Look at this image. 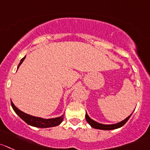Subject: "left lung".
Returning <instances> with one entry per match:
<instances>
[{
	"mask_svg": "<svg viewBox=\"0 0 150 150\" xmlns=\"http://www.w3.org/2000/svg\"><path fill=\"white\" fill-rule=\"evenodd\" d=\"M132 115V113L129 116H128L126 119H124L123 121L119 122V123H115V124H110V125L102 124V123H98V122L93 121V120L91 119V118H89V115H87V113H86V115H85V118H86V121H87V123H89V124L90 125L92 128H94V129H101V130H113V129H118V128L123 126V125H124L125 123L128 121V120L130 118L131 115Z\"/></svg>",
	"mask_w": 150,
	"mask_h": 150,
	"instance_id": "left-lung-1",
	"label": "left lung"
}]
</instances>
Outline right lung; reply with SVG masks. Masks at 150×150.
Instances as JSON below:
<instances>
[{
	"mask_svg": "<svg viewBox=\"0 0 150 150\" xmlns=\"http://www.w3.org/2000/svg\"><path fill=\"white\" fill-rule=\"evenodd\" d=\"M26 56L24 57L20 61L19 64L18 66V69L20 66V65L23 63L24 60L25 59ZM11 106L13 108V110L15 111L16 114L23 120L24 121H25L27 124L30 125V126H35V127H38V128H49V127H53V126H58L59 124H61V122L64 120V115H62L61 116L58 117V118H49V119H44V118H39V117H35L33 115H28V114L25 113V112H22L20 110H18L16 106L14 105V104L13 103V102L11 101Z\"/></svg>",
	"mask_w": 150,
	"mask_h": 150,
	"instance_id": "add662e5",
	"label": "right lung"
}]
</instances>
